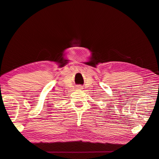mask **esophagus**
Segmentation results:
<instances>
[{
	"label": "esophagus",
	"mask_w": 159,
	"mask_h": 159,
	"mask_svg": "<svg viewBox=\"0 0 159 159\" xmlns=\"http://www.w3.org/2000/svg\"><path fill=\"white\" fill-rule=\"evenodd\" d=\"M77 89H82V87H81V86H78V87H77Z\"/></svg>",
	"instance_id": "esophagus-1"
}]
</instances>
